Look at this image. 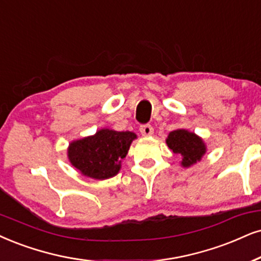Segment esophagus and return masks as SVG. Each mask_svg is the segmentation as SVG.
<instances>
[{
    "mask_svg": "<svg viewBox=\"0 0 261 261\" xmlns=\"http://www.w3.org/2000/svg\"><path fill=\"white\" fill-rule=\"evenodd\" d=\"M140 131L142 134V136L144 137H149L154 134V128L151 127V125H142L140 127Z\"/></svg>",
    "mask_w": 261,
    "mask_h": 261,
    "instance_id": "1",
    "label": "esophagus"
}]
</instances>
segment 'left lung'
<instances>
[{
    "mask_svg": "<svg viewBox=\"0 0 261 261\" xmlns=\"http://www.w3.org/2000/svg\"><path fill=\"white\" fill-rule=\"evenodd\" d=\"M166 144L174 154L180 156V166H193L201 161L206 154L207 147L204 141L195 133L186 128H177L171 131L166 138Z\"/></svg>",
    "mask_w": 261,
    "mask_h": 261,
    "instance_id": "left-lung-1",
    "label": "left lung"
}]
</instances>
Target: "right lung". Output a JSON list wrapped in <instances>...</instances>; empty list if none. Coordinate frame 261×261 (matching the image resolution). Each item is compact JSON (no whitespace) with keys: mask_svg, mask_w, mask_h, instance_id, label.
<instances>
[{"mask_svg":"<svg viewBox=\"0 0 261 261\" xmlns=\"http://www.w3.org/2000/svg\"><path fill=\"white\" fill-rule=\"evenodd\" d=\"M136 138L131 131L101 128L91 136L72 141L67 148L68 161L85 177L108 179L119 172L121 161Z\"/></svg>","mask_w":261,"mask_h":261,"instance_id":"right-lung-1","label":"right lung"}]
</instances>
